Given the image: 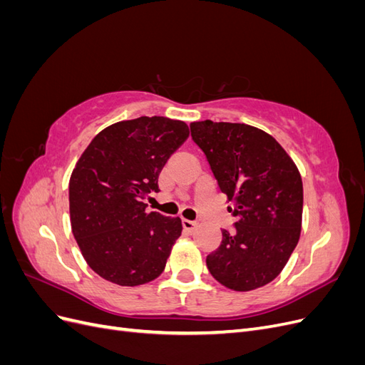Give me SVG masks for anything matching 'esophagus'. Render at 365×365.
<instances>
[{
	"label": "esophagus",
	"instance_id": "esophagus-1",
	"mask_svg": "<svg viewBox=\"0 0 365 365\" xmlns=\"http://www.w3.org/2000/svg\"><path fill=\"white\" fill-rule=\"evenodd\" d=\"M196 222L195 220H189V219H182V227H184V230H187V231H193L195 228H196Z\"/></svg>",
	"mask_w": 365,
	"mask_h": 365
}]
</instances>
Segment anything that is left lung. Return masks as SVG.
<instances>
[{
  "label": "left lung",
  "instance_id": "1",
  "mask_svg": "<svg viewBox=\"0 0 365 365\" xmlns=\"http://www.w3.org/2000/svg\"><path fill=\"white\" fill-rule=\"evenodd\" d=\"M219 189L237 217L235 233L207 256L213 277L233 291H252L272 282L298 244L303 182L297 165L267 132L244 123L212 120L190 125Z\"/></svg>",
  "mask_w": 365,
  "mask_h": 365
}]
</instances>
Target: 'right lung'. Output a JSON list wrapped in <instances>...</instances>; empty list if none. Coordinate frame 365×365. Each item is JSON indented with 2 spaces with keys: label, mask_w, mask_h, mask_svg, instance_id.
<instances>
[{
  "label": "right lung",
  "mask_w": 365,
  "mask_h": 365,
  "mask_svg": "<svg viewBox=\"0 0 365 365\" xmlns=\"http://www.w3.org/2000/svg\"><path fill=\"white\" fill-rule=\"evenodd\" d=\"M187 137L181 120H125L98 132L77 161L68 187L71 230L105 280L138 286L164 271L181 219L149 213L143 201L160 190V172Z\"/></svg>",
  "instance_id": "obj_1"
}]
</instances>
